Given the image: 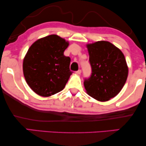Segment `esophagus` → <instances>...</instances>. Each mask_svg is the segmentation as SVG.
Instances as JSON below:
<instances>
[{"label": "esophagus", "instance_id": "34e87169", "mask_svg": "<svg viewBox=\"0 0 146 146\" xmlns=\"http://www.w3.org/2000/svg\"><path fill=\"white\" fill-rule=\"evenodd\" d=\"M81 72H82L81 70H78L76 72V74H78V75H80L81 74Z\"/></svg>", "mask_w": 146, "mask_h": 146}]
</instances>
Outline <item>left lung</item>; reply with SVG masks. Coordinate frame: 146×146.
I'll list each match as a JSON object with an SVG mask.
<instances>
[{
    "instance_id": "left-lung-1",
    "label": "left lung",
    "mask_w": 146,
    "mask_h": 146,
    "mask_svg": "<svg viewBox=\"0 0 146 146\" xmlns=\"http://www.w3.org/2000/svg\"><path fill=\"white\" fill-rule=\"evenodd\" d=\"M92 73L84 82L86 92L97 100L106 102L119 94L126 82L128 68L124 55L108 41L87 45Z\"/></svg>"
}]
</instances>
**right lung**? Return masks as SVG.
<instances>
[{
    "label": "right lung",
    "mask_w": 146,
    "mask_h": 146,
    "mask_svg": "<svg viewBox=\"0 0 146 146\" xmlns=\"http://www.w3.org/2000/svg\"><path fill=\"white\" fill-rule=\"evenodd\" d=\"M68 42L56 35L38 39L29 48L23 60V73L30 88L44 97L64 89L72 72L70 58L64 52Z\"/></svg>",
    "instance_id": "1"
}]
</instances>
